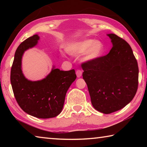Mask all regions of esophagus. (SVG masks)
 Returning a JSON list of instances; mask_svg holds the SVG:
<instances>
[{
  "label": "esophagus",
  "instance_id": "esophagus-1",
  "mask_svg": "<svg viewBox=\"0 0 147 147\" xmlns=\"http://www.w3.org/2000/svg\"><path fill=\"white\" fill-rule=\"evenodd\" d=\"M76 76L78 77V78H80L82 75V71L81 70H77L76 72Z\"/></svg>",
  "mask_w": 147,
  "mask_h": 147
}]
</instances>
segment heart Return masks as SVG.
Returning <instances> with one entry per match:
<instances>
[{
    "label": "heart",
    "instance_id": "heart-1",
    "mask_svg": "<svg viewBox=\"0 0 147 147\" xmlns=\"http://www.w3.org/2000/svg\"><path fill=\"white\" fill-rule=\"evenodd\" d=\"M67 52L73 56H80L85 53L84 59L88 61H95L102 55L105 45L103 42L94 39H85L70 44L67 47Z\"/></svg>",
    "mask_w": 147,
    "mask_h": 147
}]
</instances>
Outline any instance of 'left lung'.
I'll return each instance as SVG.
<instances>
[{
  "instance_id": "left-lung-1",
  "label": "left lung",
  "mask_w": 147,
  "mask_h": 147,
  "mask_svg": "<svg viewBox=\"0 0 147 147\" xmlns=\"http://www.w3.org/2000/svg\"><path fill=\"white\" fill-rule=\"evenodd\" d=\"M112 48L106 56L82 65L94 108L109 114L132 100L138 86L139 69L129 44L114 34H107Z\"/></svg>"
}]
</instances>
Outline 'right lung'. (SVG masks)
Returning a JSON list of instances; mask_svg holds the SVG:
<instances>
[{
    "mask_svg": "<svg viewBox=\"0 0 147 147\" xmlns=\"http://www.w3.org/2000/svg\"><path fill=\"white\" fill-rule=\"evenodd\" d=\"M39 39L36 34L19 45L15 53L10 81L15 97L24 112L37 118L49 119L61 112L67 91L76 75L74 69L63 71L53 65L43 79H27L22 71V58L25 51L38 45Z\"/></svg>",
    "mask_w": 147,
    "mask_h": 147,
    "instance_id": "add662e5",
    "label": "right lung"
}]
</instances>
